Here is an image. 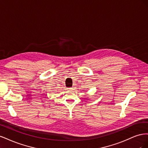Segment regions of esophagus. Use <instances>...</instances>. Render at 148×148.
<instances>
[{
    "label": "esophagus",
    "mask_w": 148,
    "mask_h": 148,
    "mask_svg": "<svg viewBox=\"0 0 148 148\" xmlns=\"http://www.w3.org/2000/svg\"><path fill=\"white\" fill-rule=\"evenodd\" d=\"M69 89H73V88H69Z\"/></svg>",
    "instance_id": "1"
}]
</instances>
